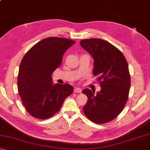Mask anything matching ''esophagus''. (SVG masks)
I'll return each mask as SVG.
<instances>
[{"mask_svg":"<svg viewBox=\"0 0 150 150\" xmlns=\"http://www.w3.org/2000/svg\"><path fill=\"white\" fill-rule=\"evenodd\" d=\"M81 91H82V90L80 88H74V91H73V92L74 93H81Z\"/></svg>","mask_w":150,"mask_h":150,"instance_id":"34e87169","label":"esophagus"}]
</instances>
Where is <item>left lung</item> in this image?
<instances>
[{"label":"left lung","instance_id":"1","mask_svg":"<svg viewBox=\"0 0 150 150\" xmlns=\"http://www.w3.org/2000/svg\"><path fill=\"white\" fill-rule=\"evenodd\" d=\"M80 44L93 57V75L101 87L96 94L88 88L83 91L88 97L83 112L93 122H108L122 111L128 98L130 76L128 63L122 53L105 40H82Z\"/></svg>","mask_w":150,"mask_h":150}]
</instances>
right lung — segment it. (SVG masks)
Wrapping results in <instances>:
<instances>
[{
    "label": "right lung",
    "instance_id": "1",
    "mask_svg": "<svg viewBox=\"0 0 150 150\" xmlns=\"http://www.w3.org/2000/svg\"><path fill=\"white\" fill-rule=\"evenodd\" d=\"M75 43L58 37L47 38L35 44L19 67L18 91L26 110L33 117L47 119L59 110L73 87L52 83V75L62 63L63 55Z\"/></svg>",
    "mask_w": 150,
    "mask_h": 150
}]
</instances>
